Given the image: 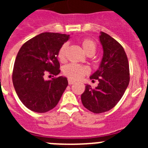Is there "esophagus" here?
<instances>
[{
  "label": "esophagus",
  "instance_id": "obj_1",
  "mask_svg": "<svg viewBox=\"0 0 148 148\" xmlns=\"http://www.w3.org/2000/svg\"><path fill=\"white\" fill-rule=\"evenodd\" d=\"M75 81L72 80V79H68V84H70V85H71V84H75Z\"/></svg>",
  "mask_w": 148,
  "mask_h": 148
}]
</instances>
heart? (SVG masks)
I'll use <instances>...</instances> for the list:
<instances>
[{"instance_id":"b5f03b06","label":"heart","mask_w":148,"mask_h":148,"mask_svg":"<svg viewBox=\"0 0 148 148\" xmlns=\"http://www.w3.org/2000/svg\"><path fill=\"white\" fill-rule=\"evenodd\" d=\"M81 45L83 50L88 56H92L95 53L96 49V45L93 40L90 38H84L81 41ZM68 44H64L58 52V58L61 61H64L66 58V55L67 53ZM90 70L89 68L86 66H82L76 64H70L63 68V73L70 79L73 80H78L83 78Z\"/></svg>"}]
</instances>
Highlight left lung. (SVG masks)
<instances>
[{
    "instance_id": "1",
    "label": "left lung",
    "mask_w": 148,
    "mask_h": 148,
    "mask_svg": "<svg viewBox=\"0 0 148 148\" xmlns=\"http://www.w3.org/2000/svg\"><path fill=\"white\" fill-rule=\"evenodd\" d=\"M100 34L103 57L99 69L90 77L92 82L99 81V84L95 89L86 84L81 96L84 108L94 113H104L114 108L130 82L129 63L124 48L107 33Z\"/></svg>"
}]
</instances>
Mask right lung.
Segmentation results:
<instances>
[{"label":"right lung","mask_w":148,"mask_h":148,"mask_svg":"<svg viewBox=\"0 0 148 148\" xmlns=\"http://www.w3.org/2000/svg\"><path fill=\"white\" fill-rule=\"evenodd\" d=\"M70 35L44 32L23 44L18 51L12 72V82L18 98L30 110L46 113L57 105L68 85L59 76L45 80L46 74L58 75V52Z\"/></svg>","instance_id":"1"}]
</instances>
